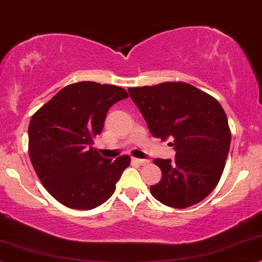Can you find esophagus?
Listing matches in <instances>:
<instances>
[{"label":"esophagus","mask_w":262,"mask_h":262,"mask_svg":"<svg viewBox=\"0 0 262 262\" xmlns=\"http://www.w3.org/2000/svg\"><path fill=\"white\" fill-rule=\"evenodd\" d=\"M132 161H134L135 164H138V165H147V164L149 163V160H147V159H138V158H132Z\"/></svg>","instance_id":"1"}]
</instances>
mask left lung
<instances>
[{
  "label": "left lung",
  "mask_w": 262,
  "mask_h": 262,
  "mask_svg": "<svg viewBox=\"0 0 262 262\" xmlns=\"http://www.w3.org/2000/svg\"><path fill=\"white\" fill-rule=\"evenodd\" d=\"M128 93L154 137L170 138L175 159H154L161 180L150 193L164 205L185 209L217 186L231 144L226 113L214 97L186 82L131 87Z\"/></svg>",
  "instance_id": "obj_1"
}]
</instances>
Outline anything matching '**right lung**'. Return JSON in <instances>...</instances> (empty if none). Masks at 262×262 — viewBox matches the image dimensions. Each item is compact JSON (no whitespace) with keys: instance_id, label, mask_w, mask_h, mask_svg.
<instances>
[{"instance_id":"1","label":"right lung","mask_w":262,"mask_h":262,"mask_svg":"<svg viewBox=\"0 0 262 262\" xmlns=\"http://www.w3.org/2000/svg\"><path fill=\"white\" fill-rule=\"evenodd\" d=\"M127 97L121 87L81 81L64 87L32 115L31 164L45 188L63 205L91 210L114 193L130 157L112 161L92 146L109 108Z\"/></svg>"}]
</instances>
